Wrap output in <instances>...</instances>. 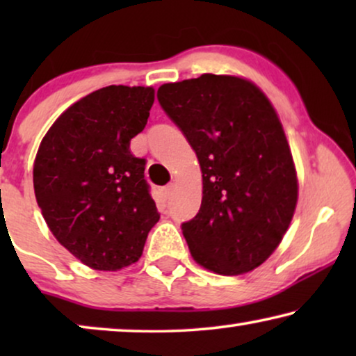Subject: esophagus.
I'll use <instances>...</instances> for the list:
<instances>
[{
	"mask_svg": "<svg viewBox=\"0 0 356 356\" xmlns=\"http://www.w3.org/2000/svg\"><path fill=\"white\" fill-rule=\"evenodd\" d=\"M173 193H175V184L173 183H170L168 186L163 188V197L167 199V201H170V199H172Z\"/></svg>",
	"mask_w": 356,
	"mask_h": 356,
	"instance_id": "1",
	"label": "esophagus"
}]
</instances>
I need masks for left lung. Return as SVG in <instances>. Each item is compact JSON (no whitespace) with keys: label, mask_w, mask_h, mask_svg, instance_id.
I'll return each mask as SVG.
<instances>
[{"label":"left lung","mask_w":356,"mask_h":356,"mask_svg":"<svg viewBox=\"0 0 356 356\" xmlns=\"http://www.w3.org/2000/svg\"><path fill=\"white\" fill-rule=\"evenodd\" d=\"M202 172V202L181 223L197 264L222 275L261 266L293 217L298 183L279 116L252 82L202 74L159 87Z\"/></svg>","instance_id":"8db88e82"}]
</instances>
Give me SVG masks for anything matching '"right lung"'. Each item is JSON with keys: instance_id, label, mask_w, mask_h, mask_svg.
Instances as JSON below:
<instances>
[{"instance_id": "add662e5", "label": "right lung", "mask_w": 356, "mask_h": 356, "mask_svg": "<svg viewBox=\"0 0 356 356\" xmlns=\"http://www.w3.org/2000/svg\"><path fill=\"white\" fill-rule=\"evenodd\" d=\"M152 87L108 86L70 106L43 138L33 189L48 228L95 270L134 264L160 213L129 143L145 128Z\"/></svg>"}]
</instances>
